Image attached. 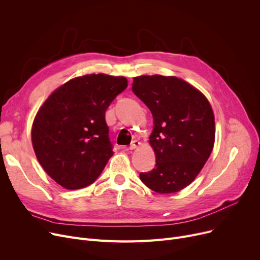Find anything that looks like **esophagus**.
I'll list each match as a JSON object with an SVG mask.
<instances>
[{
	"label": "esophagus",
	"instance_id": "34e87169",
	"mask_svg": "<svg viewBox=\"0 0 260 260\" xmlns=\"http://www.w3.org/2000/svg\"><path fill=\"white\" fill-rule=\"evenodd\" d=\"M140 142L139 141H137V140H135V141H133L132 143H131V145H129V149H135V148H137L138 146H140Z\"/></svg>",
	"mask_w": 260,
	"mask_h": 260
}]
</instances>
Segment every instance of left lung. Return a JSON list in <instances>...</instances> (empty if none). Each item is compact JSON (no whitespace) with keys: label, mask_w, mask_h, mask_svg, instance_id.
Returning <instances> with one entry per match:
<instances>
[{"label":"left lung","mask_w":260,"mask_h":260,"mask_svg":"<svg viewBox=\"0 0 260 260\" xmlns=\"http://www.w3.org/2000/svg\"><path fill=\"white\" fill-rule=\"evenodd\" d=\"M132 90L149 108L154 120L149 143L156 166L140 173V179L160 194L179 192L193 182L212 153V107L199 90L176 77H136Z\"/></svg>","instance_id":"obj_1"}]
</instances>
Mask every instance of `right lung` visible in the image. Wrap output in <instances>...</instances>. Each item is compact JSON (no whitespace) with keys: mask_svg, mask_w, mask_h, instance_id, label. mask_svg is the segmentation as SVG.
Returning <instances> with one entry per match:
<instances>
[{"mask_svg":"<svg viewBox=\"0 0 260 260\" xmlns=\"http://www.w3.org/2000/svg\"><path fill=\"white\" fill-rule=\"evenodd\" d=\"M127 87L124 77L86 75L54 90L35 118L31 140L44 171L67 189L98 178L113 156L105 112Z\"/></svg>","mask_w":260,"mask_h":260,"instance_id":"1","label":"right lung"}]
</instances>
